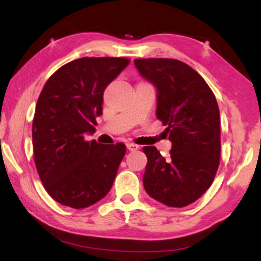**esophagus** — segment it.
Listing matches in <instances>:
<instances>
[{
    "instance_id": "1",
    "label": "esophagus",
    "mask_w": 261,
    "mask_h": 261,
    "mask_svg": "<svg viewBox=\"0 0 261 261\" xmlns=\"http://www.w3.org/2000/svg\"><path fill=\"white\" fill-rule=\"evenodd\" d=\"M127 149L130 152H134V151H137V149H139V146L135 144H127Z\"/></svg>"
}]
</instances>
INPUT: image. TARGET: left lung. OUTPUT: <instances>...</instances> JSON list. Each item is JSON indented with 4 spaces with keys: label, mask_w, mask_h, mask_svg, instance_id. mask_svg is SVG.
<instances>
[{
    "label": "left lung",
    "mask_w": 261,
    "mask_h": 261,
    "mask_svg": "<svg viewBox=\"0 0 261 261\" xmlns=\"http://www.w3.org/2000/svg\"><path fill=\"white\" fill-rule=\"evenodd\" d=\"M141 77L156 90L155 115L172 144L165 159L146 146L142 181L147 194L167 206L181 208L213 184L220 164V112L212 89L196 71L176 59H135Z\"/></svg>",
    "instance_id": "1"
}]
</instances>
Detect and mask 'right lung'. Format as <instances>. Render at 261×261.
<instances>
[{
    "mask_svg": "<svg viewBox=\"0 0 261 261\" xmlns=\"http://www.w3.org/2000/svg\"><path fill=\"white\" fill-rule=\"evenodd\" d=\"M129 59L80 58L57 70L37 102L32 138L34 162L48 195L74 209L95 204L113 187L123 144L85 141L102 115L103 92Z\"/></svg>",
    "mask_w": 261,
    "mask_h": 261,
    "instance_id": "1",
    "label": "right lung"
}]
</instances>
